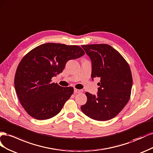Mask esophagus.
<instances>
[{"label":"esophagus","mask_w":153,"mask_h":153,"mask_svg":"<svg viewBox=\"0 0 153 153\" xmlns=\"http://www.w3.org/2000/svg\"><path fill=\"white\" fill-rule=\"evenodd\" d=\"M82 91H83V90H78V89H76V88L74 89V93H75V94L82 93Z\"/></svg>","instance_id":"esophagus-1"}]
</instances>
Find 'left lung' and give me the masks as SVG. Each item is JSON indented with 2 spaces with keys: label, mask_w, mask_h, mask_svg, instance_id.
<instances>
[{
  "label": "left lung",
  "mask_w": 153,
  "mask_h": 153,
  "mask_svg": "<svg viewBox=\"0 0 153 153\" xmlns=\"http://www.w3.org/2000/svg\"><path fill=\"white\" fill-rule=\"evenodd\" d=\"M91 62V75L100 77L97 95L86 92L87 101L82 111L99 121L110 120L129 101L133 85L131 72L119 52L108 44L81 45Z\"/></svg>",
  "instance_id": "8db88e82"
}]
</instances>
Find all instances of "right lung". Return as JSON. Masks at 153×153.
I'll use <instances>...</instances> for the list:
<instances>
[{
    "label": "right lung",
    "instance_id": "add662e5",
    "mask_svg": "<svg viewBox=\"0 0 153 153\" xmlns=\"http://www.w3.org/2000/svg\"><path fill=\"white\" fill-rule=\"evenodd\" d=\"M84 54L77 45L47 43L24 56L16 69L15 88L22 106L30 116L46 120L58 114L74 88L60 86L51 82V79L63 72L68 60Z\"/></svg>",
    "mask_w": 153,
    "mask_h": 153
}]
</instances>
